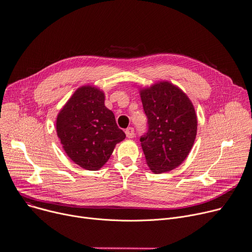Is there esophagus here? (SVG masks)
Masks as SVG:
<instances>
[{
  "mask_svg": "<svg viewBox=\"0 0 252 252\" xmlns=\"http://www.w3.org/2000/svg\"><path fill=\"white\" fill-rule=\"evenodd\" d=\"M126 135L127 139H132L133 137H135V130H133L132 127H127L126 129Z\"/></svg>",
  "mask_w": 252,
  "mask_h": 252,
  "instance_id": "obj_1",
  "label": "esophagus"
}]
</instances>
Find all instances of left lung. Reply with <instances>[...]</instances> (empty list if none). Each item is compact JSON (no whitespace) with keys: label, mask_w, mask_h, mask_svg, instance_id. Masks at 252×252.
Wrapping results in <instances>:
<instances>
[{"label":"left lung","mask_w":252,"mask_h":252,"mask_svg":"<svg viewBox=\"0 0 252 252\" xmlns=\"http://www.w3.org/2000/svg\"><path fill=\"white\" fill-rule=\"evenodd\" d=\"M148 131L140 141L147 165L154 173L169 172L189 156L197 119L189 96L168 81L140 89Z\"/></svg>","instance_id":"obj_1"}]
</instances>
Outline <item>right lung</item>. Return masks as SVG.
<instances>
[{
    "label": "right lung",
    "instance_id": "right-lung-1",
    "mask_svg": "<svg viewBox=\"0 0 252 252\" xmlns=\"http://www.w3.org/2000/svg\"><path fill=\"white\" fill-rule=\"evenodd\" d=\"M102 90L91 85L78 88L60 110L57 135L68 157L86 170H99L115 145L126 138L114 114L104 105Z\"/></svg>",
    "mask_w": 252,
    "mask_h": 252
}]
</instances>
